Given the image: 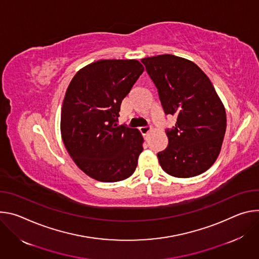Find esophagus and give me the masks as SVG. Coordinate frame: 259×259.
<instances>
[{"label":"esophagus","mask_w":259,"mask_h":259,"mask_svg":"<svg viewBox=\"0 0 259 259\" xmlns=\"http://www.w3.org/2000/svg\"><path fill=\"white\" fill-rule=\"evenodd\" d=\"M140 132L142 133V135L147 136V135L151 132V128H150L149 126H143V127H141V128H140Z\"/></svg>","instance_id":"esophagus-1"}]
</instances>
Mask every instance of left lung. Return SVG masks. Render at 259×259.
<instances>
[{
    "label": "left lung",
    "instance_id": "8db88e82",
    "mask_svg": "<svg viewBox=\"0 0 259 259\" xmlns=\"http://www.w3.org/2000/svg\"><path fill=\"white\" fill-rule=\"evenodd\" d=\"M141 62L155 84L164 113L175 115L166 130L167 147L157 153L166 174L190 178L206 171L217 159L226 130V114L208 76L194 63L171 54Z\"/></svg>",
    "mask_w": 259,
    "mask_h": 259
}]
</instances>
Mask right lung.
Instances as JSON below:
<instances>
[{
  "label": "right lung",
  "mask_w": 259,
  "mask_h": 259,
  "mask_svg": "<svg viewBox=\"0 0 259 259\" xmlns=\"http://www.w3.org/2000/svg\"><path fill=\"white\" fill-rule=\"evenodd\" d=\"M144 67L136 60H101L82 68L63 102L61 133L74 162L102 182L124 180L135 171L143 137L118 125L122 100Z\"/></svg>",
  "instance_id": "1"
}]
</instances>
